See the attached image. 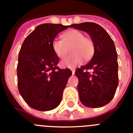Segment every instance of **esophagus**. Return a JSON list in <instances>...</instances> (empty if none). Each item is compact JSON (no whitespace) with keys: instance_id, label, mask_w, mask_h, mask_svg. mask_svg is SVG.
Here are the masks:
<instances>
[{"instance_id":"esophagus-1","label":"esophagus","mask_w":133,"mask_h":133,"mask_svg":"<svg viewBox=\"0 0 133 133\" xmlns=\"http://www.w3.org/2000/svg\"><path fill=\"white\" fill-rule=\"evenodd\" d=\"M71 72H72V74H75V70H71Z\"/></svg>"}]
</instances>
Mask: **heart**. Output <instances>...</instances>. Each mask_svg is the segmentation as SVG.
I'll return each instance as SVG.
<instances>
[{
  "instance_id": "heart-1",
  "label": "heart",
  "mask_w": 133,
  "mask_h": 133,
  "mask_svg": "<svg viewBox=\"0 0 133 133\" xmlns=\"http://www.w3.org/2000/svg\"><path fill=\"white\" fill-rule=\"evenodd\" d=\"M62 39H55L52 42L54 53L59 58H63L68 52V48L71 47L73 55L65 57L61 62L63 68H74L80 65L84 60L88 61L93 56L95 51L94 41L89 37H85L80 31L71 29L62 35Z\"/></svg>"
}]
</instances>
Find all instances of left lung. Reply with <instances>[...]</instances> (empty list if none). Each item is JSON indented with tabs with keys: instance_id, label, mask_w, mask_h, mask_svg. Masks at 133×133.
<instances>
[{
	"instance_id": "8db88e82",
	"label": "left lung",
	"mask_w": 133,
	"mask_h": 133,
	"mask_svg": "<svg viewBox=\"0 0 133 133\" xmlns=\"http://www.w3.org/2000/svg\"><path fill=\"white\" fill-rule=\"evenodd\" d=\"M70 26L86 31L95 46L90 62L75 71L78 78L79 100L90 108L103 107L111 101L118 85V64L114 41L100 25L94 23L86 22Z\"/></svg>"
}]
</instances>
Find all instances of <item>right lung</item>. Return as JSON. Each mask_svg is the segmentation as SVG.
<instances>
[{
    "label": "right lung",
    "mask_w": 133,
    "mask_h": 133,
    "mask_svg": "<svg viewBox=\"0 0 133 133\" xmlns=\"http://www.w3.org/2000/svg\"><path fill=\"white\" fill-rule=\"evenodd\" d=\"M68 27L61 24H41L26 37L21 47L17 68L18 92L34 109L48 111L61 102L72 72L57 66L59 57L53 50L52 42Z\"/></svg>",
    "instance_id": "obj_1"
}]
</instances>
